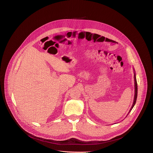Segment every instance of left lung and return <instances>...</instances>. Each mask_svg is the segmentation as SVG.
Returning <instances> with one entry per match:
<instances>
[{"label": "left lung", "instance_id": "obj_1", "mask_svg": "<svg viewBox=\"0 0 153 153\" xmlns=\"http://www.w3.org/2000/svg\"><path fill=\"white\" fill-rule=\"evenodd\" d=\"M134 80H135V95H134V102H133V104H132V106L131 107V108L130 109L128 115L129 114V113L131 112V111L132 110L133 107H134L135 103H136V101H137V95H138V85H137V79H136V75H135V73H134ZM127 115V116H128Z\"/></svg>", "mask_w": 153, "mask_h": 153}]
</instances>
